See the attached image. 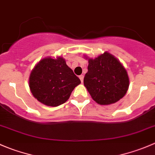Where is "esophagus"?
<instances>
[{"instance_id":"1","label":"esophagus","mask_w":155,"mask_h":155,"mask_svg":"<svg viewBox=\"0 0 155 155\" xmlns=\"http://www.w3.org/2000/svg\"><path fill=\"white\" fill-rule=\"evenodd\" d=\"M79 79H80L81 82H83V79H84V76H83V75H80V76H79Z\"/></svg>"}]
</instances>
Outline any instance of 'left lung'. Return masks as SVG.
<instances>
[{"instance_id": "8db88e82", "label": "left lung", "mask_w": 155, "mask_h": 155, "mask_svg": "<svg viewBox=\"0 0 155 155\" xmlns=\"http://www.w3.org/2000/svg\"><path fill=\"white\" fill-rule=\"evenodd\" d=\"M84 85L95 102L109 105L125 95L129 87V77L121 62L105 51L94 59L88 58Z\"/></svg>"}]
</instances>
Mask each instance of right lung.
<instances>
[{"mask_svg":"<svg viewBox=\"0 0 155 155\" xmlns=\"http://www.w3.org/2000/svg\"><path fill=\"white\" fill-rule=\"evenodd\" d=\"M81 81L62 57L45 58L36 64L29 78L33 96L48 107L66 102Z\"/></svg>","mask_w":155,"mask_h":155,"instance_id":"obj_1","label":"right lung"}]
</instances>
